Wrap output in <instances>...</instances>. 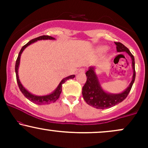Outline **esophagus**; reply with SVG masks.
I'll list each match as a JSON object with an SVG mask.
<instances>
[{"label": "esophagus", "mask_w": 148, "mask_h": 148, "mask_svg": "<svg viewBox=\"0 0 148 148\" xmlns=\"http://www.w3.org/2000/svg\"><path fill=\"white\" fill-rule=\"evenodd\" d=\"M79 72H81V73H84L85 72V69L81 68L79 69Z\"/></svg>", "instance_id": "1"}]
</instances>
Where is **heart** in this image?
Returning a JSON list of instances; mask_svg holds the SVG:
<instances>
[{"label":"heart","instance_id":"b5f03b06","mask_svg":"<svg viewBox=\"0 0 148 148\" xmlns=\"http://www.w3.org/2000/svg\"><path fill=\"white\" fill-rule=\"evenodd\" d=\"M107 47H105V46H101V47H99L97 48V51L99 53H103L106 51L107 50Z\"/></svg>","mask_w":148,"mask_h":148}]
</instances>
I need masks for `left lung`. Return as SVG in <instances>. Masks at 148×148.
Instances as JSON below:
<instances>
[{
  "mask_svg": "<svg viewBox=\"0 0 148 148\" xmlns=\"http://www.w3.org/2000/svg\"><path fill=\"white\" fill-rule=\"evenodd\" d=\"M115 44L116 45L117 51L126 52L132 58V68H133L132 80L127 89H125L123 92L118 94H111V93L106 92L101 88L97 76L95 72V68L94 67H90L86 73L87 81L82 88V94L84 100L88 105L98 109H106L122 102L124 99H126L135 81V61H134V56L132 55L130 51L122 43L115 42Z\"/></svg>",
  "mask_w": 148,
  "mask_h": 148,
  "instance_id": "obj_1",
  "label": "left lung"
}]
</instances>
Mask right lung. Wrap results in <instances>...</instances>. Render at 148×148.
Segmentation results:
<instances>
[{"instance_id": "right-lung-1", "label": "right lung", "mask_w": 148, "mask_h": 148, "mask_svg": "<svg viewBox=\"0 0 148 148\" xmlns=\"http://www.w3.org/2000/svg\"><path fill=\"white\" fill-rule=\"evenodd\" d=\"M56 40V39L53 38V37H51V36H49V35H42V36L38 37H37V38H35V39H33V40H30V42H28L26 45H25L21 48L19 53H18L17 59H16V64H15V72H16V81H17V84H18V88H19L20 90H21V92L23 93V95H24L25 97L27 98V99H29L30 101H32V102L36 103V104H38V105L49 104V103H50L55 102V101L59 98L61 92H62V85L63 84L65 81H67V80H68L69 79H73V78L75 77V75H71V76H67V77L64 78V79L60 81V84H59L58 86V87L56 88L55 90L53 92L51 93V94L47 95H42V96L35 95H33V94H32V93H30V92H28L24 87H23V85L21 84V81H20L19 78H18V67H19L20 58H21V53H23V50H24V49L26 48L28 46L30 45L31 44L34 43V42L38 41V40Z\"/></svg>"}]
</instances>
